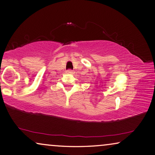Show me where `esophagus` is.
<instances>
[{
    "label": "esophagus",
    "mask_w": 155,
    "mask_h": 155,
    "mask_svg": "<svg viewBox=\"0 0 155 155\" xmlns=\"http://www.w3.org/2000/svg\"><path fill=\"white\" fill-rule=\"evenodd\" d=\"M66 73L72 74L73 73V71H72V70H68V71H66Z\"/></svg>",
    "instance_id": "obj_1"
}]
</instances>
